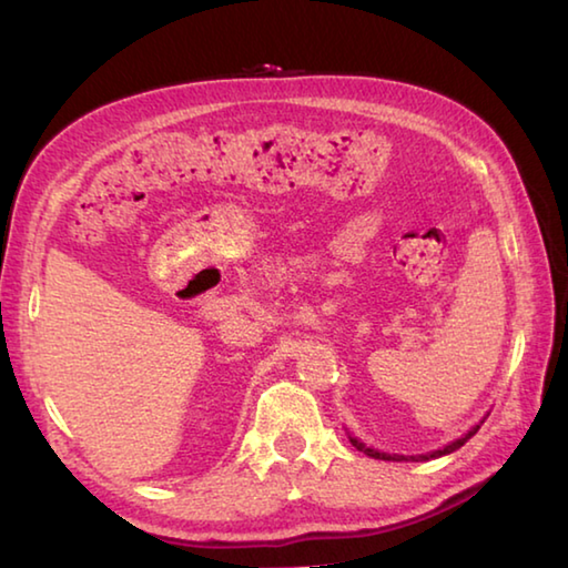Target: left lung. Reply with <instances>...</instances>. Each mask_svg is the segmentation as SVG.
<instances>
[{
	"mask_svg": "<svg viewBox=\"0 0 568 568\" xmlns=\"http://www.w3.org/2000/svg\"><path fill=\"white\" fill-rule=\"evenodd\" d=\"M480 426H476L474 430H468V434L464 436V438H458V440H454V444H450V446H446V448H440V450H436V454H430V458H436V456H446V454H454V450L456 448H460V446H464L466 444V440L470 438V436H476V430H478ZM351 444L355 446V448H358V450H363V454L365 456H373V458H383V460H390V458H396V456H388V454H378V450H373V448H368V446H363L361 444V440H355V438H351ZM423 458H428V456H423Z\"/></svg>",
	"mask_w": 568,
	"mask_h": 568,
	"instance_id": "left-lung-1",
	"label": "left lung"
}]
</instances>
